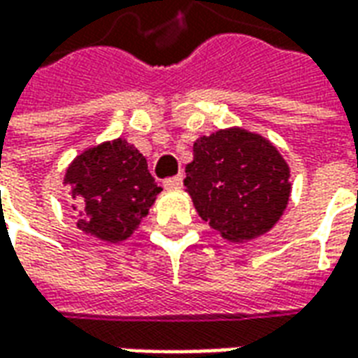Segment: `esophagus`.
I'll use <instances>...</instances> for the list:
<instances>
[{
  "instance_id": "obj_1",
  "label": "esophagus",
  "mask_w": 358,
  "mask_h": 358,
  "mask_svg": "<svg viewBox=\"0 0 358 358\" xmlns=\"http://www.w3.org/2000/svg\"><path fill=\"white\" fill-rule=\"evenodd\" d=\"M182 184H184V176H182V174L164 180V187H166V189H178V187H182Z\"/></svg>"
}]
</instances>
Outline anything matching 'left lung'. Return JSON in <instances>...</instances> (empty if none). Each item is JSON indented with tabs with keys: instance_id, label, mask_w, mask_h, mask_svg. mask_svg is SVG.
Masks as SVG:
<instances>
[{
	"instance_id": "obj_1",
	"label": "left lung",
	"mask_w": 358,
	"mask_h": 358,
	"mask_svg": "<svg viewBox=\"0 0 358 358\" xmlns=\"http://www.w3.org/2000/svg\"><path fill=\"white\" fill-rule=\"evenodd\" d=\"M184 186L199 217L224 240L263 236L289 201V166L272 143L241 128L218 130L194 143Z\"/></svg>"
}]
</instances>
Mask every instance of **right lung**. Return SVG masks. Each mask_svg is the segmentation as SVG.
<instances>
[{"label": "right lung", "mask_w": 358, "mask_h": 358, "mask_svg": "<svg viewBox=\"0 0 358 358\" xmlns=\"http://www.w3.org/2000/svg\"><path fill=\"white\" fill-rule=\"evenodd\" d=\"M65 184L76 199V226L110 243L130 238L161 194L145 157L122 138L80 153L69 164Z\"/></svg>", "instance_id": "right-lung-1"}]
</instances>
